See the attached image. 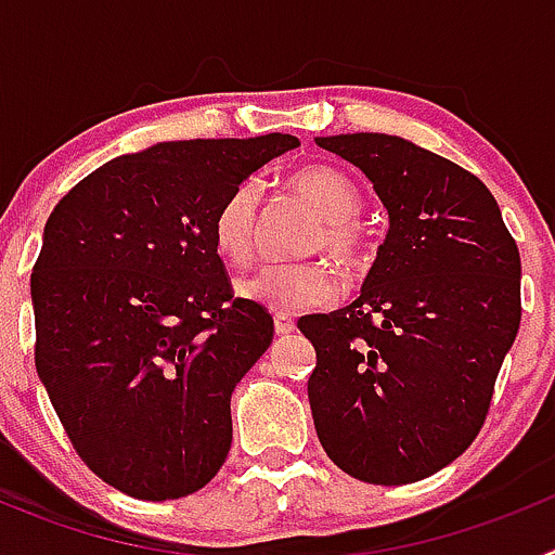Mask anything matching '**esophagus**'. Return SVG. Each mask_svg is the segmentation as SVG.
I'll return each mask as SVG.
<instances>
[{
  "label": "esophagus",
  "instance_id": "34e87169",
  "mask_svg": "<svg viewBox=\"0 0 555 555\" xmlns=\"http://www.w3.org/2000/svg\"><path fill=\"white\" fill-rule=\"evenodd\" d=\"M274 333H278V336H288V333H294L292 317H286V313H274Z\"/></svg>",
  "mask_w": 555,
  "mask_h": 555
}]
</instances>
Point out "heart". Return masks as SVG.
<instances>
[{
	"mask_svg": "<svg viewBox=\"0 0 555 555\" xmlns=\"http://www.w3.org/2000/svg\"><path fill=\"white\" fill-rule=\"evenodd\" d=\"M294 191L325 222L313 235L311 249H325L338 267L358 269L366 261V235L356 219L361 217V191L350 178L331 166H306L292 178ZM261 183L244 180L230 191L214 217V242L233 263H249L255 255ZM242 297L281 313L322 308L338 297V278L325 261L272 263L238 283Z\"/></svg>",
	"mask_w": 555,
	"mask_h": 555,
	"instance_id": "1",
	"label": "heart"
}]
</instances>
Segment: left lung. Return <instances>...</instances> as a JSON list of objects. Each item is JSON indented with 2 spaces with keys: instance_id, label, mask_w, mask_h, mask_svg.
<instances>
[{
  "instance_id": "8db88e82",
  "label": "left lung",
  "mask_w": 555,
  "mask_h": 555,
  "mask_svg": "<svg viewBox=\"0 0 555 555\" xmlns=\"http://www.w3.org/2000/svg\"><path fill=\"white\" fill-rule=\"evenodd\" d=\"M389 210L361 297L297 322L317 350L313 425L338 469L403 487L473 444L519 331V249L498 199L453 160L386 132L317 139Z\"/></svg>"
}]
</instances>
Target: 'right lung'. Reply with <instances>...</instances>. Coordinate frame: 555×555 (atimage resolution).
<instances>
[{
  "label": "right lung",
  "instance_id": "1",
  "mask_svg": "<svg viewBox=\"0 0 555 555\" xmlns=\"http://www.w3.org/2000/svg\"><path fill=\"white\" fill-rule=\"evenodd\" d=\"M294 135L166 141L82 178L29 278L36 370L77 455L139 500L197 492L233 442L230 395L272 345L214 242L230 191Z\"/></svg>",
  "mask_w": 555,
  "mask_h": 555
}]
</instances>
